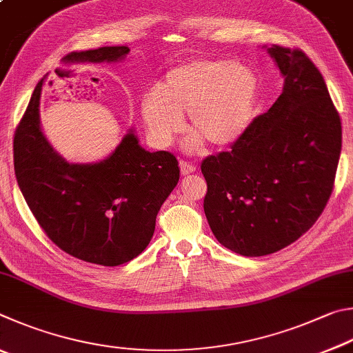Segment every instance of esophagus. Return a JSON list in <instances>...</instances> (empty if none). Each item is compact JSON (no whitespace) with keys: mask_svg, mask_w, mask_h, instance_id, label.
<instances>
[{"mask_svg":"<svg viewBox=\"0 0 353 353\" xmlns=\"http://www.w3.org/2000/svg\"><path fill=\"white\" fill-rule=\"evenodd\" d=\"M180 169H181V175H183V176L192 175V173L196 170L194 164L186 163V161H180Z\"/></svg>","mask_w":353,"mask_h":353,"instance_id":"esophagus-1","label":"esophagus"}]
</instances>
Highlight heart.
<instances>
[{"mask_svg":"<svg viewBox=\"0 0 353 353\" xmlns=\"http://www.w3.org/2000/svg\"><path fill=\"white\" fill-rule=\"evenodd\" d=\"M257 80L232 60L195 59L173 68L161 86L148 90L141 101V116L148 138L157 147H169L186 127L196 133L192 147L203 139L214 147L236 142L248 127L256 102Z\"/></svg>","mask_w":353,"mask_h":353,"instance_id":"obj_1","label":"heart"}]
</instances>
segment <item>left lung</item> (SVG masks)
I'll return each mask as SVG.
<instances>
[{
  "label": "left lung",
  "mask_w": 353,
  "mask_h": 353,
  "mask_svg": "<svg viewBox=\"0 0 353 353\" xmlns=\"http://www.w3.org/2000/svg\"><path fill=\"white\" fill-rule=\"evenodd\" d=\"M282 94L230 152L208 157L205 214L215 239L237 254L276 252L305 234L330 199L341 121L313 61L299 49L267 48Z\"/></svg>",
  "instance_id": "obj_1"
}]
</instances>
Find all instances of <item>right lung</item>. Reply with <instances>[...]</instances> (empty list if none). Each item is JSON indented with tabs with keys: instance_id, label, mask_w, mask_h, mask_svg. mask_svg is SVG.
<instances>
[{
	"instance_id": "1",
	"label": "right lung",
	"mask_w": 353,
	"mask_h": 353,
	"mask_svg": "<svg viewBox=\"0 0 353 353\" xmlns=\"http://www.w3.org/2000/svg\"><path fill=\"white\" fill-rule=\"evenodd\" d=\"M128 46L71 52L65 63H116ZM35 86L14 139L18 186L39 225L52 242L80 261L117 267L150 243L163 203L180 180L169 152L141 147L134 128L96 163H70L43 133Z\"/></svg>"
}]
</instances>
